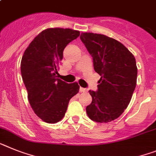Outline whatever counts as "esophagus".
I'll list each match as a JSON object with an SVG mask.
<instances>
[{
    "label": "esophagus",
    "mask_w": 156,
    "mask_h": 156,
    "mask_svg": "<svg viewBox=\"0 0 156 156\" xmlns=\"http://www.w3.org/2000/svg\"><path fill=\"white\" fill-rule=\"evenodd\" d=\"M87 90L86 88H83V87H80V92H86V91H87Z\"/></svg>",
    "instance_id": "1"
}]
</instances>
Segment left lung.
Returning a JSON list of instances; mask_svg holds the SVG:
<instances>
[{
	"label": "left lung",
	"instance_id": "left-lung-1",
	"mask_svg": "<svg viewBox=\"0 0 156 156\" xmlns=\"http://www.w3.org/2000/svg\"><path fill=\"white\" fill-rule=\"evenodd\" d=\"M101 76L98 91H89L92 102L86 111L92 121L106 123L117 119L129 104L136 85L137 67L133 54L123 44L101 34L81 33Z\"/></svg>",
	"mask_w": 156,
	"mask_h": 156
}]
</instances>
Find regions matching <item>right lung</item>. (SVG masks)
Listing matches in <instances>:
<instances>
[{
	"label": "right lung",
	"mask_w": 156,
	"mask_h": 156,
	"mask_svg": "<svg viewBox=\"0 0 156 156\" xmlns=\"http://www.w3.org/2000/svg\"><path fill=\"white\" fill-rule=\"evenodd\" d=\"M79 36V30L47 28L33 39L23 53L20 70L29 102L35 114L45 122L61 121L69 100L79 92L78 83H65L57 76L64 49Z\"/></svg>",
	"instance_id": "obj_1"
}]
</instances>
